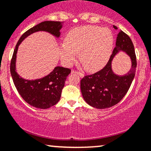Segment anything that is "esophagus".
<instances>
[{"instance_id":"obj_1","label":"esophagus","mask_w":151,"mask_h":151,"mask_svg":"<svg viewBox=\"0 0 151 151\" xmlns=\"http://www.w3.org/2000/svg\"><path fill=\"white\" fill-rule=\"evenodd\" d=\"M72 73L78 74L81 77H84V74H83V72H78V71H76V70H74V71L72 72Z\"/></svg>"}]
</instances>
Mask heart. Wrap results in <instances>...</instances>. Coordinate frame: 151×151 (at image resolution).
I'll return each mask as SVG.
<instances>
[{
  "label": "heart",
  "mask_w": 151,
  "mask_h": 151,
  "mask_svg": "<svg viewBox=\"0 0 151 151\" xmlns=\"http://www.w3.org/2000/svg\"><path fill=\"white\" fill-rule=\"evenodd\" d=\"M114 35L106 28L86 26L70 30L65 42L59 49L62 62L70 65L75 61L77 53L84 68L93 71L104 65L109 58L114 47Z\"/></svg>",
  "instance_id": "obj_1"
}]
</instances>
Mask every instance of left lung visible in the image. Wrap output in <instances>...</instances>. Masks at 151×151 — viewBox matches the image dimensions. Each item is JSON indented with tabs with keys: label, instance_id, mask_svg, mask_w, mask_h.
<instances>
[{
	"label": "left lung",
	"instance_id": "1",
	"mask_svg": "<svg viewBox=\"0 0 151 151\" xmlns=\"http://www.w3.org/2000/svg\"><path fill=\"white\" fill-rule=\"evenodd\" d=\"M115 29L117 27L114 26ZM120 50L126 52L131 59L130 71L125 76L114 74L111 69V61ZM137 68V58L134 45L130 37L119 32L116 47L105 66L100 71L85 76L81 80V91L83 98L89 105L97 109L109 108L118 104L124 98L134 79Z\"/></svg>",
	"mask_w": 151,
	"mask_h": 151
}]
</instances>
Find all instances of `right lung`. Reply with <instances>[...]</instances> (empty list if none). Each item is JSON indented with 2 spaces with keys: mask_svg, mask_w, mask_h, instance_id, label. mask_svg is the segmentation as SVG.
Segmentation results:
<instances>
[{
  "mask_svg": "<svg viewBox=\"0 0 151 151\" xmlns=\"http://www.w3.org/2000/svg\"><path fill=\"white\" fill-rule=\"evenodd\" d=\"M63 24V22H62L45 21L41 22L25 32L15 47L10 63V72L13 82L22 98L34 107L48 109L58 103L67 77L70 74L71 70L58 66L50 74L41 79L32 81L22 79L17 73L15 68L19 45L27 36L40 30L49 32L56 37H59Z\"/></svg>",
  "mask_w": 151,
  "mask_h": 151,
  "instance_id": "obj_1",
  "label": "right lung"
}]
</instances>
